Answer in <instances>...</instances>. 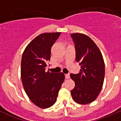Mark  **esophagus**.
Listing matches in <instances>:
<instances>
[{"label":"esophagus","mask_w":121,"mask_h":121,"mask_svg":"<svg viewBox=\"0 0 121 121\" xmlns=\"http://www.w3.org/2000/svg\"><path fill=\"white\" fill-rule=\"evenodd\" d=\"M65 76L66 79H69V78H70V74H66L65 75Z\"/></svg>","instance_id":"obj_1"}]
</instances>
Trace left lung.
Segmentation results:
<instances>
[{"label":"left lung","mask_w":121,"mask_h":121,"mask_svg":"<svg viewBox=\"0 0 121 121\" xmlns=\"http://www.w3.org/2000/svg\"><path fill=\"white\" fill-rule=\"evenodd\" d=\"M71 36L75 45L76 60L81 66L79 73L70 74L75 82L71 95L77 103L87 104L96 99L102 88L104 61L100 50L90 37L82 33H73Z\"/></svg>","instance_id":"8db88e82"}]
</instances>
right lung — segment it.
<instances>
[{"label":"right lung","instance_id":"1","mask_svg":"<svg viewBox=\"0 0 121 121\" xmlns=\"http://www.w3.org/2000/svg\"><path fill=\"white\" fill-rule=\"evenodd\" d=\"M60 34H40L26 46L22 54L21 79L23 88L31 101L41 108L54 104L65 79L63 73L45 71L51 47Z\"/></svg>","mask_w":121,"mask_h":121}]
</instances>
